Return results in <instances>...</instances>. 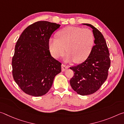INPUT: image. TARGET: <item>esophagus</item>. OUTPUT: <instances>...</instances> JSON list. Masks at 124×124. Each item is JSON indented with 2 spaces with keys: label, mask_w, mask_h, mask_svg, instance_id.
Segmentation results:
<instances>
[{
  "label": "esophagus",
  "mask_w": 124,
  "mask_h": 124,
  "mask_svg": "<svg viewBox=\"0 0 124 124\" xmlns=\"http://www.w3.org/2000/svg\"><path fill=\"white\" fill-rule=\"evenodd\" d=\"M68 69V66H66L65 65H64V64L62 65V71H65L66 70V69Z\"/></svg>",
  "instance_id": "esophagus-1"
}]
</instances>
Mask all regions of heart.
<instances>
[{
  "mask_svg": "<svg viewBox=\"0 0 124 124\" xmlns=\"http://www.w3.org/2000/svg\"><path fill=\"white\" fill-rule=\"evenodd\" d=\"M94 42V35L91 30L68 27L58 32L57 39L50 38L48 46L53 57L58 58L62 56L66 50L68 52L66 60H73L75 63L79 64L89 56Z\"/></svg>",
  "mask_w": 124,
  "mask_h": 124,
  "instance_id": "1",
  "label": "heart"
}]
</instances>
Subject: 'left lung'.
I'll list each match as a JSON object with an SVG mask.
<instances>
[{
    "label": "left lung",
    "instance_id": "8db88e82",
    "mask_svg": "<svg viewBox=\"0 0 124 124\" xmlns=\"http://www.w3.org/2000/svg\"><path fill=\"white\" fill-rule=\"evenodd\" d=\"M83 24L93 29L95 45L87 59L81 64L70 68L74 75L70 83L77 94L88 95L98 90L107 79L110 60L107 43L101 32L92 24Z\"/></svg>",
    "mask_w": 124,
    "mask_h": 124
}]
</instances>
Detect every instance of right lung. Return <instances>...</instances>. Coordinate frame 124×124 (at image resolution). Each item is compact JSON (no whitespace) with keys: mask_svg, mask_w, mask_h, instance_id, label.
<instances>
[{"mask_svg":"<svg viewBox=\"0 0 124 124\" xmlns=\"http://www.w3.org/2000/svg\"><path fill=\"white\" fill-rule=\"evenodd\" d=\"M60 24L39 21L25 28L15 46L12 67L14 79L26 94L41 96L48 92L61 72L59 62L52 57L48 41Z\"/></svg>","mask_w":124,"mask_h":124,"instance_id":"right-lung-1","label":"right lung"}]
</instances>
